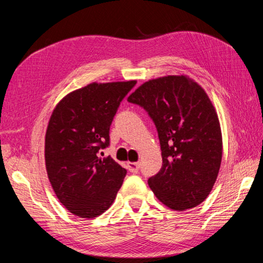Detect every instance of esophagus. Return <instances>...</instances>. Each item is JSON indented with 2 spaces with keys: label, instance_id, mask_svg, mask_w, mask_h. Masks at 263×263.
Segmentation results:
<instances>
[{
  "label": "esophagus",
  "instance_id": "1",
  "mask_svg": "<svg viewBox=\"0 0 263 263\" xmlns=\"http://www.w3.org/2000/svg\"><path fill=\"white\" fill-rule=\"evenodd\" d=\"M139 168H140V164L138 162H128L127 163V169L131 173H138L139 172Z\"/></svg>",
  "mask_w": 263,
  "mask_h": 263
}]
</instances>
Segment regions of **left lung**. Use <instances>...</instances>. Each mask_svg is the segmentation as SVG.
Masks as SVG:
<instances>
[{"label":"left lung","instance_id":"obj_1","mask_svg":"<svg viewBox=\"0 0 263 263\" xmlns=\"http://www.w3.org/2000/svg\"><path fill=\"white\" fill-rule=\"evenodd\" d=\"M127 101L144 108L158 131L162 167L148 179L154 195L173 210L201 204L222 154L219 121L206 92L183 75H169L141 84Z\"/></svg>","mask_w":263,"mask_h":263}]
</instances>
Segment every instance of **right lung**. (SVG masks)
Wrapping results in <instances>:
<instances>
[{
  "instance_id": "1",
  "label": "right lung",
  "mask_w": 263,
  "mask_h": 263,
  "mask_svg": "<svg viewBox=\"0 0 263 263\" xmlns=\"http://www.w3.org/2000/svg\"><path fill=\"white\" fill-rule=\"evenodd\" d=\"M136 81L90 83L64 97L48 122L46 171L62 205L73 215L94 218L108 210L121 189L126 169L111 157L114 117Z\"/></svg>"
}]
</instances>
